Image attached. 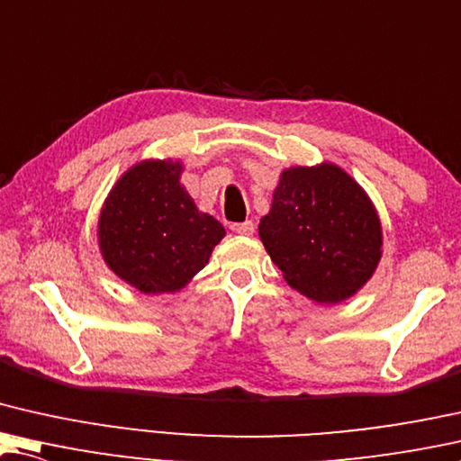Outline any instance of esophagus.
Wrapping results in <instances>:
<instances>
[{
	"label": "esophagus",
	"mask_w": 461,
	"mask_h": 461,
	"mask_svg": "<svg viewBox=\"0 0 461 461\" xmlns=\"http://www.w3.org/2000/svg\"><path fill=\"white\" fill-rule=\"evenodd\" d=\"M230 230H232V232H237V235L249 237V235H253V222H251V220H245V222L230 224Z\"/></svg>",
	"instance_id": "34e87169"
}]
</instances>
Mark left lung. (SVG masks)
I'll return each instance as SVG.
<instances>
[{"label": "left lung", "mask_w": 461, "mask_h": 461, "mask_svg": "<svg viewBox=\"0 0 461 461\" xmlns=\"http://www.w3.org/2000/svg\"><path fill=\"white\" fill-rule=\"evenodd\" d=\"M258 232L286 285L324 305L356 295L383 258V224L375 203L349 172L332 162L280 172Z\"/></svg>", "instance_id": "obj_1"}]
</instances>
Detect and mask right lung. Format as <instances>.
<instances>
[{"label": "right lung", "mask_w": 461, "mask_h": 461, "mask_svg": "<svg viewBox=\"0 0 461 461\" xmlns=\"http://www.w3.org/2000/svg\"><path fill=\"white\" fill-rule=\"evenodd\" d=\"M183 170L181 159H141L118 178L99 212L105 266L145 295L181 291L226 235L186 193Z\"/></svg>", "instance_id": "right-lung-1"}]
</instances>
